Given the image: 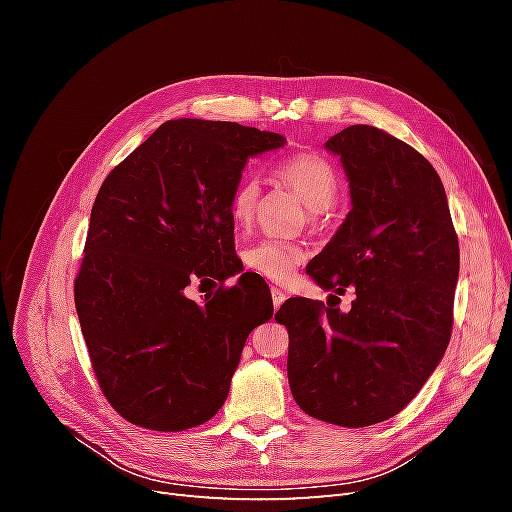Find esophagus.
<instances>
[{
	"label": "esophagus",
	"mask_w": 512,
	"mask_h": 512,
	"mask_svg": "<svg viewBox=\"0 0 512 512\" xmlns=\"http://www.w3.org/2000/svg\"><path fill=\"white\" fill-rule=\"evenodd\" d=\"M271 297H273V305H275V309L280 307V305L286 301V294H284L280 288H271Z\"/></svg>",
	"instance_id": "34e87169"
}]
</instances>
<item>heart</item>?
<instances>
[{
	"mask_svg": "<svg viewBox=\"0 0 512 512\" xmlns=\"http://www.w3.org/2000/svg\"><path fill=\"white\" fill-rule=\"evenodd\" d=\"M277 177L297 192L307 207L316 215L329 209L339 194V177L337 170L329 160L312 153L292 156L277 166ZM260 181L254 175H243L228 200L230 220L237 228H247L252 224L260 203ZM305 258V250L288 239H260L252 247H247L243 262L247 269L267 277L275 284H284L297 271Z\"/></svg>",
	"mask_w": 512,
	"mask_h": 512,
	"instance_id": "1",
	"label": "heart"
}]
</instances>
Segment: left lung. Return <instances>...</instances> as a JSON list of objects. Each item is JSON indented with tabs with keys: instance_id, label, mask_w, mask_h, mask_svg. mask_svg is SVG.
<instances>
[{
	"instance_id": "1",
	"label": "left lung",
	"mask_w": 512,
	"mask_h": 512,
	"mask_svg": "<svg viewBox=\"0 0 512 512\" xmlns=\"http://www.w3.org/2000/svg\"><path fill=\"white\" fill-rule=\"evenodd\" d=\"M327 147L342 160L352 209L307 265L350 312L305 297L275 320L288 329V384L299 408L339 427L404 410L438 367L453 331L459 241L444 185L421 153L374 126H350Z\"/></svg>"
}]
</instances>
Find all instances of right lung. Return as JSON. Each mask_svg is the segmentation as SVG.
Returning a JSON list of instances; mask_svg holds the SVG:
<instances>
[{
	"label": "right lung",
	"instance_id": "obj_1",
	"mask_svg": "<svg viewBox=\"0 0 512 512\" xmlns=\"http://www.w3.org/2000/svg\"><path fill=\"white\" fill-rule=\"evenodd\" d=\"M284 145L282 134L232 121L175 119L104 179L74 303L100 389L132 425L207 423L247 335L271 320L267 282L241 273L228 200L247 160ZM194 283L221 286L196 304Z\"/></svg>",
	"mask_w": 512,
	"mask_h": 512
}]
</instances>
